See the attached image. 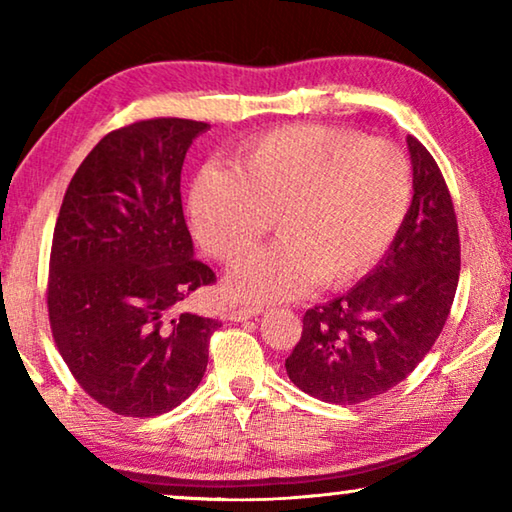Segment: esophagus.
I'll use <instances>...</instances> for the list:
<instances>
[{"mask_svg": "<svg viewBox=\"0 0 512 512\" xmlns=\"http://www.w3.org/2000/svg\"><path fill=\"white\" fill-rule=\"evenodd\" d=\"M262 311H264L262 307H255V305L253 307H248V305L246 307H232L228 316H230V320H248V318H253L257 314H262Z\"/></svg>", "mask_w": 512, "mask_h": 512, "instance_id": "34e87169", "label": "esophagus"}]
</instances>
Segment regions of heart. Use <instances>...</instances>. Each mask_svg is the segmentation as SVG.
Listing matches in <instances>:
<instances>
[{
	"instance_id": "obj_1",
	"label": "heart",
	"mask_w": 512,
	"mask_h": 512,
	"mask_svg": "<svg viewBox=\"0 0 512 512\" xmlns=\"http://www.w3.org/2000/svg\"><path fill=\"white\" fill-rule=\"evenodd\" d=\"M413 171L391 140L316 124L275 128L239 151L235 169L205 164L189 192V221L207 255L237 264L271 230L277 237L230 277L237 298L302 296L341 287L375 266L411 205Z\"/></svg>"
}]
</instances>
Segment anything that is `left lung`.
Instances as JSON below:
<instances>
[{
    "mask_svg": "<svg viewBox=\"0 0 512 512\" xmlns=\"http://www.w3.org/2000/svg\"><path fill=\"white\" fill-rule=\"evenodd\" d=\"M413 203L391 250L345 296L307 309L284 361L300 391L361 404L391 391L427 357L454 305L461 237L443 171L409 135Z\"/></svg>",
    "mask_w": 512,
    "mask_h": 512,
    "instance_id": "left-lung-1",
    "label": "left lung"
}]
</instances>
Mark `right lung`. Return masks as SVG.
Returning <instances> with one entry per match:
<instances>
[{"mask_svg": "<svg viewBox=\"0 0 512 512\" xmlns=\"http://www.w3.org/2000/svg\"><path fill=\"white\" fill-rule=\"evenodd\" d=\"M205 121L155 117L108 133L76 169L49 255L51 336L92 400L153 418L201 384L219 320L183 311L216 282L194 257L180 171Z\"/></svg>", "mask_w": 512, "mask_h": 512, "instance_id": "1", "label": "right lung"}]
</instances>
